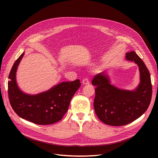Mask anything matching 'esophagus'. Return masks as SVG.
Returning <instances> with one entry per match:
<instances>
[{
	"instance_id": "obj_1",
	"label": "esophagus",
	"mask_w": 158,
	"mask_h": 158,
	"mask_svg": "<svg viewBox=\"0 0 158 158\" xmlns=\"http://www.w3.org/2000/svg\"><path fill=\"white\" fill-rule=\"evenodd\" d=\"M82 84L84 85H87L89 84V80L88 78H85L82 80Z\"/></svg>"
}]
</instances>
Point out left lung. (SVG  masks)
<instances>
[{"label":"left lung","instance_id":"8db88e82","mask_svg":"<svg viewBox=\"0 0 158 158\" xmlns=\"http://www.w3.org/2000/svg\"><path fill=\"white\" fill-rule=\"evenodd\" d=\"M126 59L139 65L141 83L135 91L121 90L110 85L103 73L96 74L92 81V84L96 86L94 110L107 125L121 126L133 122L146 111L151 101V76L144 62L134 51L127 52Z\"/></svg>","mask_w":158,"mask_h":158}]
</instances>
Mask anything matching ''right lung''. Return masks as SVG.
Segmentation results:
<instances>
[{
    "mask_svg": "<svg viewBox=\"0 0 158 158\" xmlns=\"http://www.w3.org/2000/svg\"><path fill=\"white\" fill-rule=\"evenodd\" d=\"M24 54L14 62L9 75L8 96L11 107L19 117L34 124L57 123L68 110L72 98L81 86L80 80L61 82L48 91L37 95L26 94L20 91L15 81L17 66Z\"/></svg>",
    "mask_w": 158,
    "mask_h": 158,
    "instance_id": "1",
    "label": "right lung"
}]
</instances>
